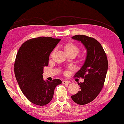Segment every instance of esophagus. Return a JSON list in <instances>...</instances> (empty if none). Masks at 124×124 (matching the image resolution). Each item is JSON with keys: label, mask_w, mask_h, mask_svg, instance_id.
I'll list each match as a JSON object with an SVG mask.
<instances>
[{"label": "esophagus", "mask_w": 124, "mask_h": 124, "mask_svg": "<svg viewBox=\"0 0 124 124\" xmlns=\"http://www.w3.org/2000/svg\"><path fill=\"white\" fill-rule=\"evenodd\" d=\"M62 83L63 84H70L71 83V81L69 80H63Z\"/></svg>", "instance_id": "1"}]
</instances>
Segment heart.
I'll list each match as a JSON object with an SVG mask.
<instances>
[{"label": "heart", "instance_id": "b5f03b06", "mask_svg": "<svg viewBox=\"0 0 124 124\" xmlns=\"http://www.w3.org/2000/svg\"><path fill=\"white\" fill-rule=\"evenodd\" d=\"M64 48L67 54H73L76 55L79 52V48L76 44L72 43H68L64 45ZM51 54H52V53Z\"/></svg>", "mask_w": 124, "mask_h": 124}]
</instances>
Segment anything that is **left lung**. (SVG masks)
Instances as JSON below:
<instances>
[{
  "label": "left lung",
  "mask_w": 124,
  "mask_h": 124,
  "mask_svg": "<svg viewBox=\"0 0 124 124\" xmlns=\"http://www.w3.org/2000/svg\"><path fill=\"white\" fill-rule=\"evenodd\" d=\"M81 42L86 50L85 61L76 76L82 77L80 91L71 96L72 99L79 105H85L93 101L101 91L108 69L106 54L98 41L84 35H76L72 37Z\"/></svg>",
  "instance_id": "8db88e82"
}]
</instances>
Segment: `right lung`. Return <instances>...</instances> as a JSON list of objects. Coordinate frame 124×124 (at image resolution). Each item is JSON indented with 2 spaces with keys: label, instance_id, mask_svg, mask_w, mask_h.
Instances as JSON below:
<instances>
[{
  "label": "right lung",
  "instance_id": "right-lung-1",
  "mask_svg": "<svg viewBox=\"0 0 124 124\" xmlns=\"http://www.w3.org/2000/svg\"><path fill=\"white\" fill-rule=\"evenodd\" d=\"M60 40L46 37L31 39L18 51L14 65L16 78L23 94L34 104L44 106L48 104L55 87L62 83L57 79L52 82L44 80L43 76L50 53Z\"/></svg>",
  "mask_w": 124,
  "mask_h": 124
}]
</instances>
